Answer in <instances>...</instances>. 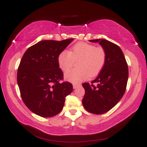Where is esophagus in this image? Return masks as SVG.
I'll use <instances>...</instances> for the list:
<instances>
[{"label": "esophagus", "mask_w": 147, "mask_h": 147, "mask_svg": "<svg viewBox=\"0 0 147 147\" xmlns=\"http://www.w3.org/2000/svg\"><path fill=\"white\" fill-rule=\"evenodd\" d=\"M79 86H80L79 84H73V88H76L78 87Z\"/></svg>", "instance_id": "1"}]
</instances>
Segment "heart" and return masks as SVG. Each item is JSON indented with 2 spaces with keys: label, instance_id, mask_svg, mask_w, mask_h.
<instances>
[{
  "label": "heart",
  "instance_id": "b5f03b06",
  "mask_svg": "<svg viewBox=\"0 0 147 147\" xmlns=\"http://www.w3.org/2000/svg\"><path fill=\"white\" fill-rule=\"evenodd\" d=\"M77 60L79 68L65 75V78L74 84L85 80L89 75L95 77L98 75L105 64L106 52L102 47L79 42L72 47L70 52L64 50L58 57L59 65L63 72L68 71Z\"/></svg>",
  "mask_w": 147,
  "mask_h": 147
}]
</instances>
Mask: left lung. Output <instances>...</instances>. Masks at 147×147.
Wrapping results in <instances>:
<instances>
[{
    "mask_svg": "<svg viewBox=\"0 0 147 147\" xmlns=\"http://www.w3.org/2000/svg\"><path fill=\"white\" fill-rule=\"evenodd\" d=\"M90 41L102 45L106 52V61L97 78L90 84H82L85 89L82 104L87 111L99 115L110 111L122 99L127 85L129 69L117 45L102 38Z\"/></svg>",
    "mask_w": 147,
    "mask_h": 147,
    "instance_id": "left-lung-1",
    "label": "left lung"
}]
</instances>
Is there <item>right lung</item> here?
I'll return each mask as SVG.
<instances>
[{
    "label": "right lung",
    "mask_w": 147,
    "mask_h": 147,
    "mask_svg": "<svg viewBox=\"0 0 147 147\" xmlns=\"http://www.w3.org/2000/svg\"><path fill=\"white\" fill-rule=\"evenodd\" d=\"M72 41H41L30 47L22 57L17 72L21 96L27 107L41 117L59 113L65 97L73 90L70 82H60L63 74L58 63L59 54Z\"/></svg>",
    "instance_id": "right-lung-1"
}]
</instances>
